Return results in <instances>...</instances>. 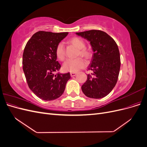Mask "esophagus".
<instances>
[{"label": "esophagus", "mask_w": 147, "mask_h": 147, "mask_svg": "<svg viewBox=\"0 0 147 147\" xmlns=\"http://www.w3.org/2000/svg\"><path fill=\"white\" fill-rule=\"evenodd\" d=\"M76 75H77V73H75V72H71L70 73V76L71 77H74Z\"/></svg>", "instance_id": "1"}]
</instances>
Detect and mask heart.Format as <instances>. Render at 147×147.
<instances>
[{
  "instance_id": "1",
  "label": "heart",
  "mask_w": 147,
  "mask_h": 147,
  "mask_svg": "<svg viewBox=\"0 0 147 147\" xmlns=\"http://www.w3.org/2000/svg\"><path fill=\"white\" fill-rule=\"evenodd\" d=\"M69 42L79 50L78 55L85 58H89L91 56V53L85 49V43L82 39L78 37L72 38ZM56 55L57 58L61 61H63L65 58V48L63 42H60L56 48ZM86 65V63L81 58L69 59L67 60L64 65L63 69L65 71L70 72H77L83 68Z\"/></svg>"
}]
</instances>
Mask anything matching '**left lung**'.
Here are the masks:
<instances>
[{"label": "left lung", "mask_w": 147, "mask_h": 147, "mask_svg": "<svg viewBox=\"0 0 147 147\" xmlns=\"http://www.w3.org/2000/svg\"><path fill=\"white\" fill-rule=\"evenodd\" d=\"M90 42L93 55L88 70L92 73L82 86L86 96L100 99L108 95L118 80L120 55L117 44L104 31L91 30L75 33Z\"/></svg>", "instance_id": "8db88e82"}]
</instances>
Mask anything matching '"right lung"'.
I'll return each mask as SVG.
<instances>
[{
    "label": "right lung",
    "mask_w": 147,
    "mask_h": 147,
    "mask_svg": "<svg viewBox=\"0 0 147 147\" xmlns=\"http://www.w3.org/2000/svg\"><path fill=\"white\" fill-rule=\"evenodd\" d=\"M68 32L38 31L28 42L23 55V71L30 90L44 100L56 99L63 94L70 73L55 74L61 64L56 48Z\"/></svg>",
    "instance_id": "add662e5"
}]
</instances>
